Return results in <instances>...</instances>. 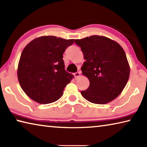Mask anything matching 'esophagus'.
Instances as JSON below:
<instances>
[{
	"mask_svg": "<svg viewBox=\"0 0 147 147\" xmlns=\"http://www.w3.org/2000/svg\"><path fill=\"white\" fill-rule=\"evenodd\" d=\"M80 72H76V73H73V75L75 76V78H78V77L80 76Z\"/></svg>",
	"mask_w": 147,
	"mask_h": 147,
	"instance_id": "34e87169",
	"label": "esophagus"
}]
</instances>
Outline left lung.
Returning a JSON list of instances; mask_svg holds the SVG:
<instances>
[{"instance_id": "8db88e82", "label": "left lung", "mask_w": 147, "mask_h": 147, "mask_svg": "<svg viewBox=\"0 0 147 147\" xmlns=\"http://www.w3.org/2000/svg\"><path fill=\"white\" fill-rule=\"evenodd\" d=\"M80 47L84 62L81 70L89 80V88L82 91L90 102L108 103L116 98L126 86L130 66L123 49L108 38L91 36L74 41Z\"/></svg>"}]
</instances>
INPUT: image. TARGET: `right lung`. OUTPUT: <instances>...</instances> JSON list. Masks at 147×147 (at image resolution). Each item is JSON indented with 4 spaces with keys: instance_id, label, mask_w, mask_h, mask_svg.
Segmentation results:
<instances>
[{
    "instance_id": "1",
    "label": "right lung",
    "mask_w": 147,
    "mask_h": 147,
    "mask_svg": "<svg viewBox=\"0 0 147 147\" xmlns=\"http://www.w3.org/2000/svg\"><path fill=\"white\" fill-rule=\"evenodd\" d=\"M74 39L41 36L24 47L20 57L17 76L21 88L40 104L60 98L73 75L65 70L63 54Z\"/></svg>"
}]
</instances>
